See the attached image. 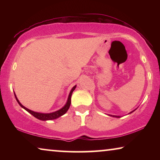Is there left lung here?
<instances>
[{
  "instance_id": "obj_1",
  "label": "left lung",
  "mask_w": 160,
  "mask_h": 160,
  "mask_svg": "<svg viewBox=\"0 0 160 160\" xmlns=\"http://www.w3.org/2000/svg\"><path fill=\"white\" fill-rule=\"evenodd\" d=\"M132 112H131V113H132ZM113 117H117V118H119L120 117L119 116H113Z\"/></svg>"
}]
</instances>
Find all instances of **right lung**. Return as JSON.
<instances>
[{
  "label": "right lung",
  "mask_w": 160,
  "mask_h": 160,
  "mask_svg": "<svg viewBox=\"0 0 160 160\" xmlns=\"http://www.w3.org/2000/svg\"><path fill=\"white\" fill-rule=\"evenodd\" d=\"M76 86H74L73 88H72L71 92L69 94V96H68V101L66 102V104L65 105V106L62 108L60 110L55 111V112H53V113H38V112H35V111H32L31 110H30V109H28L27 108H25V106H23L22 105L19 101L17 99L16 95H15L14 93V95H15V98H16V100L18 102V103L19 104V106H20L22 108H23L24 109H25L26 111H28V112H29L30 114H32L33 116L34 117L37 118V119H40V120H42V121H46V120H52V119H55L57 118L61 117V116H62L63 114H65V113L67 112L70 106H71V95H72V93H73V92L74 89H75Z\"/></svg>",
  "instance_id": "1"
}]
</instances>
